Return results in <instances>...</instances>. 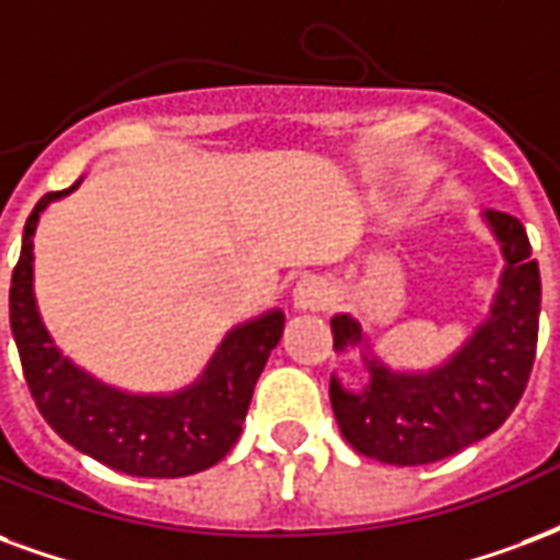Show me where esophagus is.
Returning a JSON list of instances; mask_svg holds the SVG:
<instances>
[{
  "label": "esophagus",
  "mask_w": 560,
  "mask_h": 560,
  "mask_svg": "<svg viewBox=\"0 0 560 560\" xmlns=\"http://www.w3.org/2000/svg\"><path fill=\"white\" fill-rule=\"evenodd\" d=\"M329 305V284L320 276H302L293 288V308L300 312H323Z\"/></svg>",
  "instance_id": "1"
}]
</instances>
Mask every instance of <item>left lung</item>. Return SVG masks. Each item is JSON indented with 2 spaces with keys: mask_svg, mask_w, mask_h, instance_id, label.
<instances>
[{
  "mask_svg": "<svg viewBox=\"0 0 560 560\" xmlns=\"http://www.w3.org/2000/svg\"><path fill=\"white\" fill-rule=\"evenodd\" d=\"M487 225L504 255L499 293L487 320L448 362L409 374L371 355L364 359L371 383L362 392L343 388L332 376L335 421L364 457L388 466L436 463L490 436L520 404L537 350L540 269L520 219L487 210ZM332 341L338 353L362 343L359 320L335 314Z\"/></svg>",
  "mask_w": 560,
  "mask_h": 560,
  "instance_id": "left-lung-1",
  "label": "left lung"
}]
</instances>
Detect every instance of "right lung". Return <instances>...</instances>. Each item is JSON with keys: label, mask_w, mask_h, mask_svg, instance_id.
Listing matches in <instances>:
<instances>
[{"label": "right lung", "mask_w": 560, "mask_h": 560, "mask_svg": "<svg viewBox=\"0 0 560 560\" xmlns=\"http://www.w3.org/2000/svg\"><path fill=\"white\" fill-rule=\"evenodd\" d=\"M77 186L80 180L70 189ZM70 189L37 201L11 276V332L40 416L68 445L124 475L186 478L217 466L240 439L255 383L284 329V314L276 308L231 329L205 374L175 395H130L94 380L52 343L32 291L37 219Z\"/></svg>", "instance_id": "obj_1"}]
</instances>
